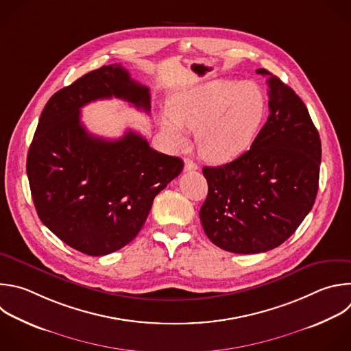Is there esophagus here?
I'll list each match as a JSON object with an SVG mask.
<instances>
[{
	"mask_svg": "<svg viewBox=\"0 0 351 351\" xmlns=\"http://www.w3.org/2000/svg\"><path fill=\"white\" fill-rule=\"evenodd\" d=\"M198 165L195 162H193L191 160H184V171H197Z\"/></svg>",
	"mask_w": 351,
	"mask_h": 351,
	"instance_id": "34e87169",
	"label": "esophagus"
}]
</instances>
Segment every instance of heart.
Here are the masks:
<instances>
[{
	"instance_id": "b5f03b06",
	"label": "heart",
	"mask_w": 351,
	"mask_h": 351,
	"mask_svg": "<svg viewBox=\"0 0 351 351\" xmlns=\"http://www.w3.org/2000/svg\"><path fill=\"white\" fill-rule=\"evenodd\" d=\"M266 111V96L256 84L212 80L175 92L158 124L173 149H186V130L195 131L199 154L212 162H226L251 147Z\"/></svg>"
}]
</instances>
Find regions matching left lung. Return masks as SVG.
Returning a JSON list of instances; mask_svg holds the SVG:
<instances>
[{
	"label": "left lung",
	"mask_w": 351,
	"mask_h": 351,
	"mask_svg": "<svg viewBox=\"0 0 351 351\" xmlns=\"http://www.w3.org/2000/svg\"><path fill=\"white\" fill-rule=\"evenodd\" d=\"M267 121L234 161L205 167L208 195L199 219L208 239L232 254H261L287 241L318 191L321 141L307 107L266 69Z\"/></svg>",
	"instance_id": "8db88e82"
}]
</instances>
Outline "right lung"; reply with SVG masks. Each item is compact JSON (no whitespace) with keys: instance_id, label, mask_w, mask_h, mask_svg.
I'll list each match as a JSON object with an SVG mask.
<instances>
[{"instance_id":"right-lung-1","label":"right lung","mask_w":351,"mask_h":351,"mask_svg":"<svg viewBox=\"0 0 351 351\" xmlns=\"http://www.w3.org/2000/svg\"><path fill=\"white\" fill-rule=\"evenodd\" d=\"M150 89L119 63L93 70L45 104L27 153V178L41 221L69 247L103 256L130 244L154 197L183 169L134 131L117 141L89 134L81 107L119 97L150 111Z\"/></svg>"}]
</instances>
